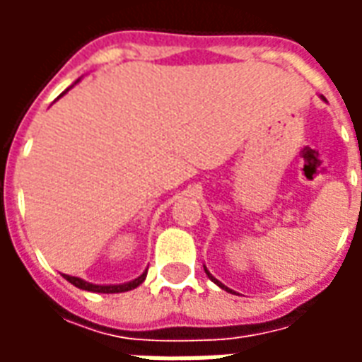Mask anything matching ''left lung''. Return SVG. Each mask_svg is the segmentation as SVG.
<instances>
[{"mask_svg": "<svg viewBox=\"0 0 362 362\" xmlns=\"http://www.w3.org/2000/svg\"><path fill=\"white\" fill-rule=\"evenodd\" d=\"M320 98H322V100H324V103H326V98H324V96H320ZM204 267H205V266H204ZM205 273H207V277H209V279H211L213 283H215V285H219L221 288H225V291H228V293H233V288L225 287V285H223V283H221L219 279H215V277H213L211 273H209V269H207V267H205Z\"/></svg>", "mask_w": 362, "mask_h": 362, "instance_id": "8db88e82", "label": "left lung"}]
</instances>
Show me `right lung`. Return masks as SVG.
Here are the masks:
<instances>
[{
  "label": "right lung",
  "mask_w": 362,
  "mask_h": 362,
  "mask_svg": "<svg viewBox=\"0 0 362 362\" xmlns=\"http://www.w3.org/2000/svg\"><path fill=\"white\" fill-rule=\"evenodd\" d=\"M79 81H81V77H79V79H77V81H75L74 85H71V87H67V89L64 90V93H62V95H59L58 98H62V96L66 95V93L69 89H74L75 85H77V83H79ZM58 98H56V100H58ZM62 275H64V277H66V279L69 281L71 285H75V287H77V288H83V291H90V293H108V295H110V293H126V291H132V288L139 287L143 281H145V277H147V269H145V272H143L141 275H139V277H135V279L127 281V283H116V285H112V283H110V285H100V283H89V281L81 279V277H75V275H67V273H62Z\"/></svg>",
  "instance_id": "right-lung-1"
}]
</instances>
